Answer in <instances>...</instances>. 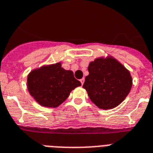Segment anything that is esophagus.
I'll return each instance as SVG.
<instances>
[{"mask_svg": "<svg viewBox=\"0 0 153 153\" xmlns=\"http://www.w3.org/2000/svg\"><path fill=\"white\" fill-rule=\"evenodd\" d=\"M80 82H81V83H82V85H83V83H84V82H85V79H80Z\"/></svg>", "mask_w": 153, "mask_h": 153, "instance_id": "obj_1", "label": "esophagus"}]
</instances>
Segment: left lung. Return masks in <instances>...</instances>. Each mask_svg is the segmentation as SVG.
Returning <instances> with one entry per match:
<instances>
[{"label":"left lung","instance_id":"8db88e82","mask_svg":"<svg viewBox=\"0 0 153 153\" xmlns=\"http://www.w3.org/2000/svg\"><path fill=\"white\" fill-rule=\"evenodd\" d=\"M88 71L83 88L98 108H115L130 93L132 87L130 71L112 57L97 58L89 64Z\"/></svg>","mask_w":153,"mask_h":153}]
</instances>
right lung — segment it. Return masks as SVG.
Here are the masks:
<instances>
[{
	"instance_id": "add662e5",
	"label": "right lung",
	"mask_w": 153,
	"mask_h": 153,
	"mask_svg": "<svg viewBox=\"0 0 153 153\" xmlns=\"http://www.w3.org/2000/svg\"><path fill=\"white\" fill-rule=\"evenodd\" d=\"M80 85L72 71L64 70L60 63L35 69L27 77L30 95L39 105L48 108L61 105L71 90Z\"/></svg>"
}]
</instances>
